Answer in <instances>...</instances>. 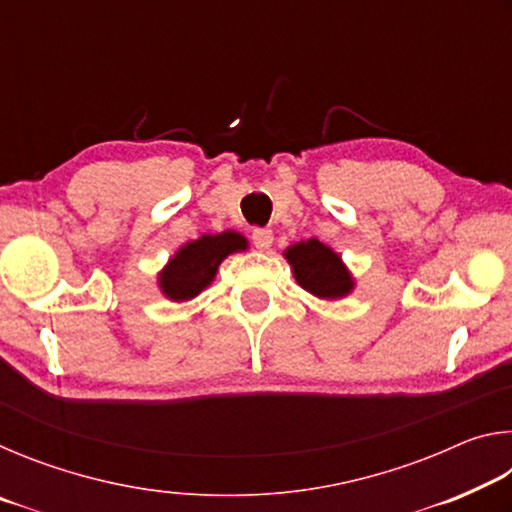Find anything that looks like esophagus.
<instances>
[{
    "instance_id": "esophagus-1",
    "label": "esophagus",
    "mask_w": 512,
    "mask_h": 512,
    "mask_svg": "<svg viewBox=\"0 0 512 512\" xmlns=\"http://www.w3.org/2000/svg\"><path fill=\"white\" fill-rule=\"evenodd\" d=\"M250 239H253L255 248L268 250L273 244V232L268 228H253V232H250Z\"/></svg>"
}]
</instances>
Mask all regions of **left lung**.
I'll return each mask as SVG.
<instances>
[{
  "mask_svg": "<svg viewBox=\"0 0 512 512\" xmlns=\"http://www.w3.org/2000/svg\"><path fill=\"white\" fill-rule=\"evenodd\" d=\"M284 255L293 266V277L300 287L314 293V296L334 300L350 293L352 277L341 264V257L332 248L320 244L318 239L300 241Z\"/></svg>",
  "mask_w": 512,
  "mask_h": 512,
  "instance_id": "1",
  "label": "left lung"
}]
</instances>
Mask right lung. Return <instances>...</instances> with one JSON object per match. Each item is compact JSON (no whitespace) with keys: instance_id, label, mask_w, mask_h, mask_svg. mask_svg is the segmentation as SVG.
Instances as JSON below:
<instances>
[{"instance_id":"1","label":"right lung","mask_w":512,"mask_h":512,"mask_svg":"<svg viewBox=\"0 0 512 512\" xmlns=\"http://www.w3.org/2000/svg\"><path fill=\"white\" fill-rule=\"evenodd\" d=\"M246 250V239L237 232L203 235L178 250L160 273V287L171 300H189L214 280L216 268L230 253Z\"/></svg>"}]
</instances>
